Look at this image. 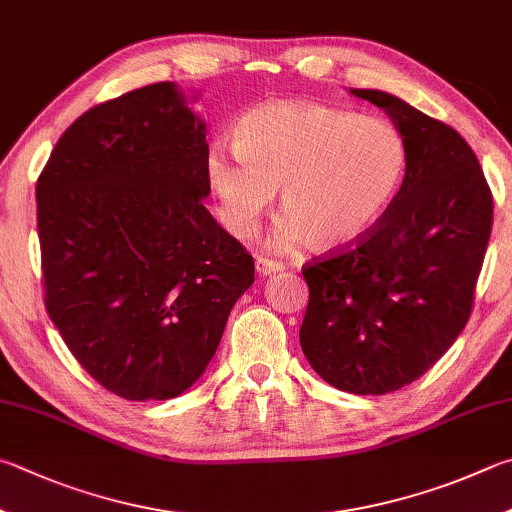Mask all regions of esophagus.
<instances>
[{
  "label": "esophagus",
  "mask_w": 512,
  "mask_h": 512,
  "mask_svg": "<svg viewBox=\"0 0 512 512\" xmlns=\"http://www.w3.org/2000/svg\"><path fill=\"white\" fill-rule=\"evenodd\" d=\"M255 268H257L259 275H275V273L284 271V264L275 262V259H268V257H257Z\"/></svg>",
  "instance_id": "obj_1"
}]
</instances>
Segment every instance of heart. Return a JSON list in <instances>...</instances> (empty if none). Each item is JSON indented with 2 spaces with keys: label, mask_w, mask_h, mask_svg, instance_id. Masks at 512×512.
I'll use <instances>...</instances> for the list:
<instances>
[{
  "label": "heart",
  "mask_w": 512,
  "mask_h": 512,
  "mask_svg": "<svg viewBox=\"0 0 512 512\" xmlns=\"http://www.w3.org/2000/svg\"><path fill=\"white\" fill-rule=\"evenodd\" d=\"M407 147L383 118H365L315 102H273L235 125V147L212 145L208 179L219 215L250 237L280 188L284 219L271 246L318 250L360 237L401 185Z\"/></svg>",
  "instance_id": "heart-1"
}]
</instances>
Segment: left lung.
I'll use <instances>...</instances> for the list:
<instances>
[{
  "label": "left lung",
  "mask_w": 512,
  "mask_h": 512,
  "mask_svg": "<svg viewBox=\"0 0 512 512\" xmlns=\"http://www.w3.org/2000/svg\"><path fill=\"white\" fill-rule=\"evenodd\" d=\"M407 147L405 179L356 244L302 268L309 306L300 345L342 392L380 396L423 376L466 327L492 230V194L450 125L378 89Z\"/></svg>",
  "instance_id": "obj_1"
}]
</instances>
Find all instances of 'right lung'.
I'll use <instances>...</instances> for the list:
<instances>
[{"label":"right lung","mask_w":512,"mask_h":512,"mask_svg":"<svg viewBox=\"0 0 512 512\" xmlns=\"http://www.w3.org/2000/svg\"><path fill=\"white\" fill-rule=\"evenodd\" d=\"M208 194L206 123L174 82L85 111L37 179L46 313L87 374L127 401L192 387L255 282Z\"/></svg>","instance_id":"right-lung-1"}]
</instances>
